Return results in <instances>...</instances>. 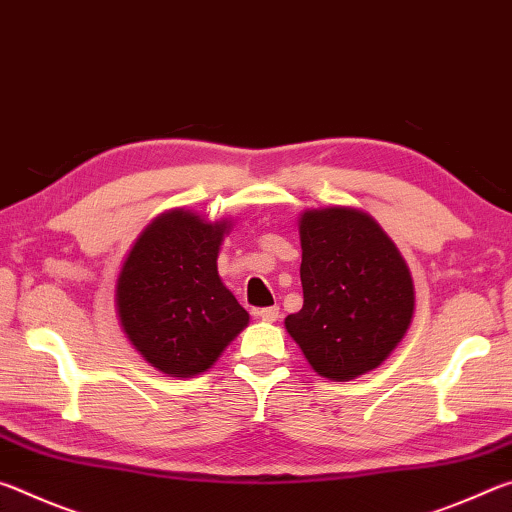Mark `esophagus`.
I'll use <instances>...</instances> for the list:
<instances>
[{
  "mask_svg": "<svg viewBox=\"0 0 512 512\" xmlns=\"http://www.w3.org/2000/svg\"><path fill=\"white\" fill-rule=\"evenodd\" d=\"M255 316L262 318L264 323H275V320L280 318V307H264V309H257Z\"/></svg>",
  "mask_w": 512,
  "mask_h": 512,
  "instance_id": "esophagus-1",
  "label": "esophagus"
}]
</instances>
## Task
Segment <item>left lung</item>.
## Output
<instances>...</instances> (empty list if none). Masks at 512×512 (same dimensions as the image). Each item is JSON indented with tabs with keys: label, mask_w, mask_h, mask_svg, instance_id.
Segmentation results:
<instances>
[{
	"label": "left lung",
	"mask_w": 512,
	"mask_h": 512,
	"mask_svg": "<svg viewBox=\"0 0 512 512\" xmlns=\"http://www.w3.org/2000/svg\"><path fill=\"white\" fill-rule=\"evenodd\" d=\"M298 230L305 305L284 318V327L320 377L357 379L379 368L409 332L411 268L359 207L305 210Z\"/></svg>",
	"instance_id": "1"
}]
</instances>
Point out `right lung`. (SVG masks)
Here are the masks:
<instances>
[{"label": "right lung", "instance_id": "right-lung-1", "mask_svg": "<svg viewBox=\"0 0 512 512\" xmlns=\"http://www.w3.org/2000/svg\"><path fill=\"white\" fill-rule=\"evenodd\" d=\"M230 228L232 219L207 221L173 207L146 225L124 257L115 282L121 332L162 375H201L250 323L216 268Z\"/></svg>", "mask_w": 512, "mask_h": 512}]
</instances>
